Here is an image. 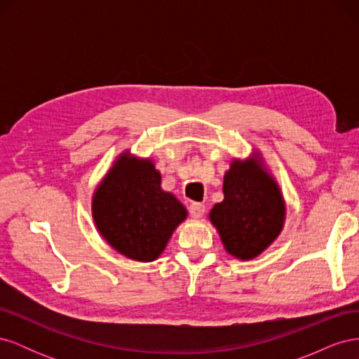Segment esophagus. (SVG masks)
I'll return each mask as SVG.
<instances>
[{
	"instance_id": "34e87169",
	"label": "esophagus",
	"mask_w": 359,
	"mask_h": 359,
	"mask_svg": "<svg viewBox=\"0 0 359 359\" xmlns=\"http://www.w3.org/2000/svg\"><path fill=\"white\" fill-rule=\"evenodd\" d=\"M189 210L193 219H201V217L205 214V205L201 202H191Z\"/></svg>"
}]
</instances>
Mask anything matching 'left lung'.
I'll return each instance as SVG.
<instances>
[{"mask_svg":"<svg viewBox=\"0 0 359 359\" xmlns=\"http://www.w3.org/2000/svg\"><path fill=\"white\" fill-rule=\"evenodd\" d=\"M223 194L224 199L210 211V220L227 253L240 260H252L283 231V194L257 156L232 160L223 178Z\"/></svg>","mask_w":359,"mask_h":359,"instance_id":"obj_1","label":"left lung"}]
</instances>
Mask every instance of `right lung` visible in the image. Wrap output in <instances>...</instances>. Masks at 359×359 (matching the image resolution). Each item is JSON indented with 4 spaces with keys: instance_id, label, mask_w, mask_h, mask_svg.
Instances as JSON below:
<instances>
[{
    "instance_id": "add662e5",
    "label": "right lung",
    "mask_w": 359,
    "mask_h": 359,
    "mask_svg": "<svg viewBox=\"0 0 359 359\" xmlns=\"http://www.w3.org/2000/svg\"><path fill=\"white\" fill-rule=\"evenodd\" d=\"M93 219L103 240L119 255L153 262L187 219V210L172 193L161 190L154 161L124 151L94 190Z\"/></svg>"
}]
</instances>
